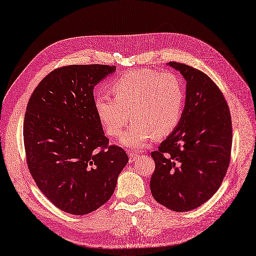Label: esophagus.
<instances>
[{
    "label": "esophagus",
    "mask_w": 256,
    "mask_h": 256,
    "mask_svg": "<svg viewBox=\"0 0 256 256\" xmlns=\"http://www.w3.org/2000/svg\"><path fill=\"white\" fill-rule=\"evenodd\" d=\"M139 158V154L136 153V152H129V162L130 163H132L136 158Z\"/></svg>",
    "instance_id": "obj_1"
}]
</instances>
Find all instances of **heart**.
Here are the masks:
<instances>
[{
  "label": "heart",
  "instance_id": "heart-1",
  "mask_svg": "<svg viewBox=\"0 0 256 256\" xmlns=\"http://www.w3.org/2000/svg\"><path fill=\"white\" fill-rule=\"evenodd\" d=\"M110 89L115 98L98 94L94 106L104 129L112 136H120L132 116L134 122L122 136V146L141 148L153 136L163 138L178 126L184 112V89L175 74L132 70L115 80Z\"/></svg>",
  "mask_w": 256,
  "mask_h": 256
}]
</instances>
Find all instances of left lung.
Wrapping results in <instances>:
<instances>
[{
	"label": "left lung",
	"instance_id": "obj_1",
	"mask_svg": "<svg viewBox=\"0 0 256 256\" xmlns=\"http://www.w3.org/2000/svg\"><path fill=\"white\" fill-rule=\"evenodd\" d=\"M186 81V103L174 132L151 153L152 196L175 212L194 210L213 196L232 153V124L220 88L208 74L177 62L167 64Z\"/></svg>",
	"mask_w": 256,
	"mask_h": 256
}]
</instances>
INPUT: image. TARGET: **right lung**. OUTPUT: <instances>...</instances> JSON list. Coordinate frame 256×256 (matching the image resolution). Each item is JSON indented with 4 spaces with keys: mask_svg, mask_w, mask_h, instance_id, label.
<instances>
[{
    "mask_svg": "<svg viewBox=\"0 0 256 256\" xmlns=\"http://www.w3.org/2000/svg\"><path fill=\"white\" fill-rule=\"evenodd\" d=\"M115 66L70 65L50 72L27 105L24 143L38 188L56 208L86 215L110 200L128 163L126 152L108 146L93 90Z\"/></svg>",
    "mask_w": 256,
    "mask_h": 256,
    "instance_id": "add662e5",
    "label": "right lung"
}]
</instances>
